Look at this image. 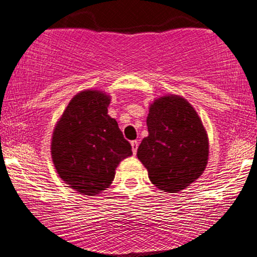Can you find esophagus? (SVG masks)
<instances>
[{"label":"esophagus","mask_w":257,"mask_h":257,"mask_svg":"<svg viewBox=\"0 0 257 257\" xmlns=\"http://www.w3.org/2000/svg\"><path fill=\"white\" fill-rule=\"evenodd\" d=\"M138 148H139V142L132 141V150H133V154H134V155H136V153H138Z\"/></svg>","instance_id":"34e87169"}]
</instances>
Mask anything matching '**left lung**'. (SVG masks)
I'll return each mask as SVG.
<instances>
[{
    "mask_svg": "<svg viewBox=\"0 0 257 257\" xmlns=\"http://www.w3.org/2000/svg\"><path fill=\"white\" fill-rule=\"evenodd\" d=\"M149 135L138 159L160 190L179 193L202 175L209 157V139L193 105L180 95L155 98L147 116Z\"/></svg>",
    "mask_w": 257,
    "mask_h": 257,
    "instance_id": "8db88e82",
    "label": "left lung"
}]
</instances>
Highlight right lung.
I'll use <instances>...</instances> for the list:
<instances>
[{
  "label": "right lung",
  "mask_w": 257,
  "mask_h": 257,
  "mask_svg": "<svg viewBox=\"0 0 257 257\" xmlns=\"http://www.w3.org/2000/svg\"><path fill=\"white\" fill-rule=\"evenodd\" d=\"M110 95L85 89L71 98L55 124L51 159L64 183L94 196L110 187L121 161L132 156L115 118L108 115Z\"/></svg>",
  "instance_id": "obj_1"
}]
</instances>
